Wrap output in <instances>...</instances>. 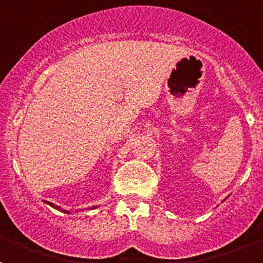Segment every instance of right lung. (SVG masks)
<instances>
[{
  "mask_svg": "<svg viewBox=\"0 0 263 263\" xmlns=\"http://www.w3.org/2000/svg\"><path fill=\"white\" fill-rule=\"evenodd\" d=\"M43 202L49 204V206H51L53 209H55V210H60V212L67 213V214H71V212H68V210H63V209L60 208V206H57V204H54V203H51V202H47V200H43ZM95 208H97V206H92V209H95Z\"/></svg>",
  "mask_w": 263,
  "mask_h": 263,
  "instance_id": "right-lung-1",
  "label": "right lung"
}]
</instances>
